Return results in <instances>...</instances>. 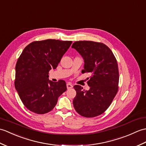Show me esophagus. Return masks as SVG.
Segmentation results:
<instances>
[{
    "label": "esophagus",
    "mask_w": 146,
    "mask_h": 146,
    "mask_svg": "<svg viewBox=\"0 0 146 146\" xmlns=\"http://www.w3.org/2000/svg\"><path fill=\"white\" fill-rule=\"evenodd\" d=\"M72 87H73V85L71 83H67V89H71V88H72Z\"/></svg>",
    "instance_id": "1"
}]
</instances>
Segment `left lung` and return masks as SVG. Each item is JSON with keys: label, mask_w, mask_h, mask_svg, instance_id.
<instances>
[{"label": "left lung", "mask_w": 146, "mask_h": 146, "mask_svg": "<svg viewBox=\"0 0 146 146\" xmlns=\"http://www.w3.org/2000/svg\"><path fill=\"white\" fill-rule=\"evenodd\" d=\"M72 48L84 60L82 73H90L89 90L79 85L74 86L76 96L73 105L77 112L86 117H94L104 112L118 91L119 80L117 60L110 48L101 42L76 41Z\"/></svg>", "instance_id": "obj_1"}]
</instances>
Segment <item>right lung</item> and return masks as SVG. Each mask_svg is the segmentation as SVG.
<instances>
[{
    "instance_id": "add662e5",
    "label": "right lung",
    "mask_w": 146,
    "mask_h": 146,
    "mask_svg": "<svg viewBox=\"0 0 146 146\" xmlns=\"http://www.w3.org/2000/svg\"><path fill=\"white\" fill-rule=\"evenodd\" d=\"M72 43L55 39L34 41L22 51L15 66L14 85L29 111L38 114L50 112L67 90L64 80H48V72L56 69Z\"/></svg>"
}]
</instances>
